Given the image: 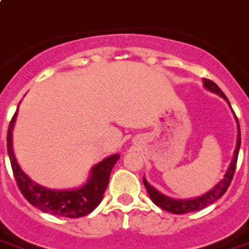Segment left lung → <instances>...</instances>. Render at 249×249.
<instances>
[{"mask_svg":"<svg viewBox=\"0 0 249 249\" xmlns=\"http://www.w3.org/2000/svg\"><path fill=\"white\" fill-rule=\"evenodd\" d=\"M202 83H204L205 89H208V91H210V92L213 93H216L218 96H220L221 99H224L231 110V102L228 101L227 96L223 93V91L219 89L218 86L215 85L213 81L206 78L202 79ZM231 111H233V110H231ZM233 114H234V111H233ZM234 119L238 126L237 145H235L234 154H233V160H231V164L228 167L227 173L224 175V178L221 179V181H219L212 190H209V191L205 192L204 195L197 196V197H192V199L181 200L172 199L170 196H167L164 195V194H162V192H160L148 182L147 179H145V177H143V183L144 186H145V189H147L148 195H149L150 200H152L157 206H160V209H163L166 212L173 213V214H186V213L197 212V210H201V209L206 208V206L212 205V204H214L216 200H219L221 196L224 195L225 191H227L228 187H229V185H231L233 176H234L235 167H237L238 153H239V148H241V128H239V123H238V119L237 116H235V114Z\"/></svg>","mask_w":249,"mask_h":249,"instance_id":"1","label":"left lung"}]
</instances>
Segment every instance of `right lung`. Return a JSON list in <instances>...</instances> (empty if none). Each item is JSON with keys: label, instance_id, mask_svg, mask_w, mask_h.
Listing matches in <instances>:
<instances>
[{"label": "right lung", "instance_id": "obj_1", "mask_svg": "<svg viewBox=\"0 0 249 249\" xmlns=\"http://www.w3.org/2000/svg\"><path fill=\"white\" fill-rule=\"evenodd\" d=\"M18 110L10 121L7 131V153L10 157L14 176L18 189L24 197L39 210L52 215H59L66 218H79L92 213L101 202L104 192L108 185L110 173L116 160H120L119 154L106 157L91 168L89 177L82 186L70 190H50L39 185L21 170L14 153L12 131L18 118Z\"/></svg>", "mask_w": 249, "mask_h": 249}]
</instances>
